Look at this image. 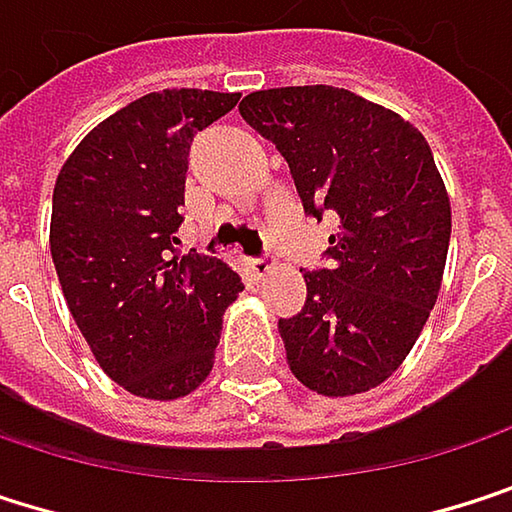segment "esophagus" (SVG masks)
Instances as JSON below:
<instances>
[{
    "instance_id": "34e87169",
    "label": "esophagus",
    "mask_w": 512,
    "mask_h": 512,
    "mask_svg": "<svg viewBox=\"0 0 512 512\" xmlns=\"http://www.w3.org/2000/svg\"><path fill=\"white\" fill-rule=\"evenodd\" d=\"M247 268H250V274L256 277V280H265L271 271H274V259L271 256H259V259H250L247 262Z\"/></svg>"
}]
</instances>
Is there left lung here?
<instances>
[{
    "label": "left lung",
    "instance_id": "1",
    "mask_svg": "<svg viewBox=\"0 0 512 512\" xmlns=\"http://www.w3.org/2000/svg\"><path fill=\"white\" fill-rule=\"evenodd\" d=\"M241 119L286 157L304 211L340 217L322 271H304L307 301L280 319L292 376L322 396L387 382L438 301L450 196L423 133L349 89L253 92Z\"/></svg>",
    "mask_w": 512,
    "mask_h": 512
}]
</instances>
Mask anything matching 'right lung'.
<instances>
[{
  "label": "right lung",
  "mask_w": 512,
  "mask_h": 512,
  "mask_svg": "<svg viewBox=\"0 0 512 512\" xmlns=\"http://www.w3.org/2000/svg\"><path fill=\"white\" fill-rule=\"evenodd\" d=\"M238 92L163 89L104 119L53 187L50 253L68 310L101 370L145 399L193 393L214 367L241 277L178 253L187 151Z\"/></svg>",
  "instance_id": "add662e5"
}]
</instances>
